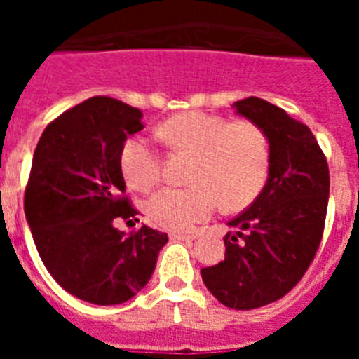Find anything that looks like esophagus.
Returning <instances> with one entry per match:
<instances>
[{"label":"esophagus","mask_w":359,"mask_h":359,"mask_svg":"<svg viewBox=\"0 0 359 359\" xmlns=\"http://www.w3.org/2000/svg\"><path fill=\"white\" fill-rule=\"evenodd\" d=\"M170 239L172 241H192L196 239L194 233H183V231H172L170 233Z\"/></svg>","instance_id":"esophagus-1"}]
</instances>
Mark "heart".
<instances>
[{
  "label": "heart",
  "instance_id": "b5f03b06",
  "mask_svg": "<svg viewBox=\"0 0 359 359\" xmlns=\"http://www.w3.org/2000/svg\"><path fill=\"white\" fill-rule=\"evenodd\" d=\"M174 151L194 154L185 189H163L147 203L149 217L167 230H190L210 217L219 199L239 210L262 190L269 169L268 138L252 122H231L203 111H185L158 128ZM120 170L128 185L149 192L160 182V156L144 138H129L120 151Z\"/></svg>",
  "mask_w": 359,
  "mask_h": 359
}]
</instances>
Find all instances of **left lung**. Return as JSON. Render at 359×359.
Returning <instances> with one entry per match:
<instances>
[{"mask_svg": "<svg viewBox=\"0 0 359 359\" xmlns=\"http://www.w3.org/2000/svg\"><path fill=\"white\" fill-rule=\"evenodd\" d=\"M268 138L269 169L255 201L228 226L224 261L201 269L205 286L231 309H255L282 298L304 277L322 241L329 167L302 122L262 98L233 102Z\"/></svg>", "mask_w": 359, "mask_h": 359, "instance_id": "1", "label": "left lung"}]
</instances>
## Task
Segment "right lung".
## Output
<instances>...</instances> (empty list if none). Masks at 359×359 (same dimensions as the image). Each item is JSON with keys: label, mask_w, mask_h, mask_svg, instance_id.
<instances>
[{"label": "right lung", "mask_w": 359, "mask_h": 359, "mask_svg": "<svg viewBox=\"0 0 359 359\" xmlns=\"http://www.w3.org/2000/svg\"><path fill=\"white\" fill-rule=\"evenodd\" d=\"M142 118L122 100L91 97L44 129L32 160L25 215L37 252L62 290L97 306L135 297L169 241L145 224L135 233L115 226L138 214L123 198L120 151Z\"/></svg>", "instance_id": "obj_1"}]
</instances>
